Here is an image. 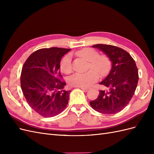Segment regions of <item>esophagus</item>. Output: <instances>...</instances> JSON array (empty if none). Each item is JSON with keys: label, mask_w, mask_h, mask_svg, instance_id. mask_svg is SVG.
I'll return each mask as SVG.
<instances>
[{"label": "esophagus", "mask_w": 154, "mask_h": 154, "mask_svg": "<svg viewBox=\"0 0 154 154\" xmlns=\"http://www.w3.org/2000/svg\"><path fill=\"white\" fill-rule=\"evenodd\" d=\"M80 88H81V89H82L83 91H84V92H87V91H88V88H82V87H81Z\"/></svg>", "instance_id": "obj_1"}]
</instances>
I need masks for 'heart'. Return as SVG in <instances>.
Wrapping results in <instances>:
<instances>
[{
    "instance_id": "b5f03b06",
    "label": "heart",
    "mask_w": 154,
    "mask_h": 154,
    "mask_svg": "<svg viewBox=\"0 0 154 154\" xmlns=\"http://www.w3.org/2000/svg\"><path fill=\"white\" fill-rule=\"evenodd\" d=\"M76 54L89 62L88 69L90 70L85 73H75L69 78V84L72 87L86 88L98 80V74L105 76L109 74L112 66L110 58L106 54H99L96 50L85 48L76 53ZM60 70L65 74H69L72 71L71 56H65L60 63ZM97 72L96 73V72Z\"/></svg>"
}]
</instances>
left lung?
<instances>
[{"instance_id": "obj_1", "label": "left lung", "mask_w": 154, "mask_h": 154, "mask_svg": "<svg viewBox=\"0 0 154 154\" xmlns=\"http://www.w3.org/2000/svg\"><path fill=\"white\" fill-rule=\"evenodd\" d=\"M92 48L102 51L110 58L112 69L100 84L106 89L100 91L98 97L90 101L98 112L114 114L122 110L134 94L137 85L138 69L134 60L124 49L106 44H96Z\"/></svg>"}]
</instances>
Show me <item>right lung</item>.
<instances>
[{
  "label": "right lung",
  "instance_id": "add662e5",
  "mask_svg": "<svg viewBox=\"0 0 154 154\" xmlns=\"http://www.w3.org/2000/svg\"><path fill=\"white\" fill-rule=\"evenodd\" d=\"M71 49L43 48L35 51L23 66L20 85L31 108L45 118L61 113L68 104L71 91H65L60 61Z\"/></svg>",
  "mask_w": 154,
  "mask_h": 154
}]
</instances>
